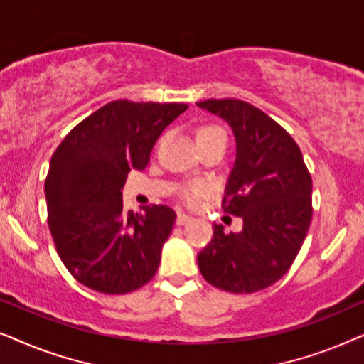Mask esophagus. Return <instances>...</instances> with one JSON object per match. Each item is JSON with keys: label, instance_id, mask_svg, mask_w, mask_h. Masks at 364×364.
I'll use <instances>...</instances> for the list:
<instances>
[{"label": "esophagus", "instance_id": "1", "mask_svg": "<svg viewBox=\"0 0 364 364\" xmlns=\"http://www.w3.org/2000/svg\"><path fill=\"white\" fill-rule=\"evenodd\" d=\"M191 220H192L191 215H187V213H183V212H177V220H176L177 225H183V223H187Z\"/></svg>", "mask_w": 364, "mask_h": 364}]
</instances>
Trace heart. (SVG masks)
Returning a JSON list of instances; mask_svg holds the SVG:
<instances>
[{
	"mask_svg": "<svg viewBox=\"0 0 364 364\" xmlns=\"http://www.w3.org/2000/svg\"><path fill=\"white\" fill-rule=\"evenodd\" d=\"M196 142L198 147L208 146V144L213 142H227V134L220 126H217V124H200V126L196 129ZM207 191L208 187L205 183H191V186H187L186 191H183V197H186V200L188 202H196L197 198Z\"/></svg>",
	"mask_w": 364,
	"mask_h": 364,
	"instance_id": "obj_1",
	"label": "heart"
}]
</instances>
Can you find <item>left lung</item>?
Returning <instances> with one entry per match:
<instances>
[{"label": "left lung", "instance_id": "8db88e82", "mask_svg": "<svg viewBox=\"0 0 364 364\" xmlns=\"http://www.w3.org/2000/svg\"><path fill=\"white\" fill-rule=\"evenodd\" d=\"M198 107L228 122L237 142L223 212L242 217L238 233L213 225L198 253L202 277L230 293H253L290 270L311 223V176L300 147L280 124L240 99H207Z\"/></svg>", "mask_w": 364, "mask_h": 364}]
</instances>
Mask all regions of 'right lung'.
Instances as JSON below:
<instances>
[{"label":"right lung","mask_w":364,"mask_h":364,"mask_svg":"<svg viewBox=\"0 0 364 364\" xmlns=\"http://www.w3.org/2000/svg\"><path fill=\"white\" fill-rule=\"evenodd\" d=\"M188 106L112 101L79 122L49 162L48 225L64 267L91 290L122 295L156 275L176 212L122 210L127 173L144 171L164 129Z\"/></svg>","instance_id":"add662e5"}]
</instances>
